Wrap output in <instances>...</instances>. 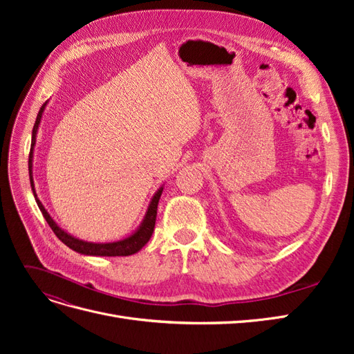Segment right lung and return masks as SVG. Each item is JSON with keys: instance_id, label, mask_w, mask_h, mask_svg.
<instances>
[{"instance_id": "add662e5", "label": "right lung", "mask_w": 354, "mask_h": 354, "mask_svg": "<svg viewBox=\"0 0 354 354\" xmlns=\"http://www.w3.org/2000/svg\"><path fill=\"white\" fill-rule=\"evenodd\" d=\"M47 102L41 106V109L37 115V121L34 124V130H32V143H30V152H29V178H30V186H32V192H34V196L35 201L38 203V207L42 212V216H44L46 221L48 223V226L51 227V230L55 232L56 236L65 243L66 246H69L71 250L77 251L80 254H85V255H100V257H125V255H131L136 254L137 251H140L143 246L149 242L151 239L153 229H155V221H156V211H158V202L160 195H162V189L160 187L156 194L153 195L151 203H149V208L146 211V216L143 218V223L140 224V227H138L131 236H128L122 241H118V242H109V243H93V242H85L81 239H77L71 236L69 233H66L65 230H62L57 224L55 223L50 217V214L47 212V209L44 208V205L39 202V199L37 198L35 194V187H34V178H32V158H34V146H35V138H37V131H38V125L41 121V116L42 112H44Z\"/></svg>"}]
</instances>
